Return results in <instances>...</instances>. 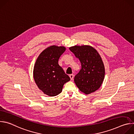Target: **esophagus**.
Instances as JSON below:
<instances>
[{
  "label": "esophagus",
  "instance_id": "obj_1",
  "mask_svg": "<svg viewBox=\"0 0 134 134\" xmlns=\"http://www.w3.org/2000/svg\"><path fill=\"white\" fill-rule=\"evenodd\" d=\"M74 77V75L73 74H70V75H69V77L70 78V80H73Z\"/></svg>",
  "mask_w": 134,
  "mask_h": 134
}]
</instances>
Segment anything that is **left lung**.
Here are the masks:
<instances>
[{
	"instance_id": "left-lung-1",
	"label": "left lung",
	"mask_w": 134,
	"mask_h": 134,
	"mask_svg": "<svg viewBox=\"0 0 134 134\" xmlns=\"http://www.w3.org/2000/svg\"><path fill=\"white\" fill-rule=\"evenodd\" d=\"M69 49L79 59L82 66L74 77L76 86L85 94L98 90L104 80L105 68L97 50L87 45L75 46Z\"/></svg>"
}]
</instances>
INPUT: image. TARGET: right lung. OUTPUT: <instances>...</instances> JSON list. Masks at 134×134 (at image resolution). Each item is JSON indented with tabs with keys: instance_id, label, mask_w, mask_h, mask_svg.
<instances>
[{
	"instance_id": "add662e5",
	"label": "right lung",
	"mask_w": 134,
	"mask_h": 134,
	"mask_svg": "<svg viewBox=\"0 0 134 134\" xmlns=\"http://www.w3.org/2000/svg\"><path fill=\"white\" fill-rule=\"evenodd\" d=\"M63 46H51L37 57L33 69L36 84L44 94L54 97L60 94L63 86L70 80L58 64L60 55L65 51Z\"/></svg>"
}]
</instances>
